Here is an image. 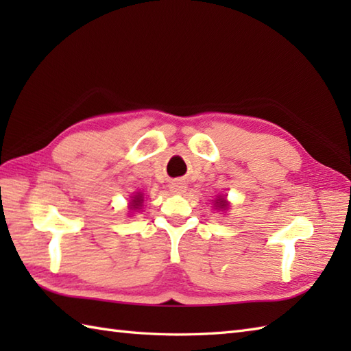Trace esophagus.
Masks as SVG:
<instances>
[{
    "instance_id": "34e87169",
    "label": "esophagus",
    "mask_w": 351,
    "mask_h": 351,
    "mask_svg": "<svg viewBox=\"0 0 351 351\" xmlns=\"http://www.w3.org/2000/svg\"><path fill=\"white\" fill-rule=\"evenodd\" d=\"M170 191L173 193V195H182V193L185 191V184L184 182H181V181H176V182H171L170 184Z\"/></svg>"
}]
</instances>
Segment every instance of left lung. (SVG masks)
<instances>
[{"mask_svg": "<svg viewBox=\"0 0 351 351\" xmlns=\"http://www.w3.org/2000/svg\"><path fill=\"white\" fill-rule=\"evenodd\" d=\"M215 204H217V206H219V208H223V210H226V208L229 206V205H228V202H226V199H223V197H220V199L215 200Z\"/></svg>", "mask_w": 351, "mask_h": 351, "instance_id": "1", "label": "left lung"}]
</instances>
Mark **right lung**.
<instances>
[{"label": "right lung", "mask_w": 351, "mask_h": 351, "mask_svg": "<svg viewBox=\"0 0 351 351\" xmlns=\"http://www.w3.org/2000/svg\"><path fill=\"white\" fill-rule=\"evenodd\" d=\"M141 204H143V197H141L140 195L134 196V199H131V208H132V210H138V208L141 206Z\"/></svg>", "instance_id": "add662e5"}]
</instances>
